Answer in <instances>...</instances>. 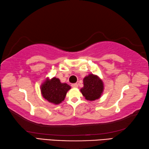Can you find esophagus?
Wrapping results in <instances>:
<instances>
[{
    "label": "esophagus",
    "mask_w": 149,
    "mask_h": 149,
    "mask_svg": "<svg viewBox=\"0 0 149 149\" xmlns=\"http://www.w3.org/2000/svg\"><path fill=\"white\" fill-rule=\"evenodd\" d=\"M72 87L74 88H77V87H78V84H72Z\"/></svg>",
    "instance_id": "esophagus-1"
}]
</instances>
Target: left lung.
<instances>
[{
    "label": "left lung",
    "instance_id": "left-lung-1",
    "mask_svg": "<svg viewBox=\"0 0 149 149\" xmlns=\"http://www.w3.org/2000/svg\"><path fill=\"white\" fill-rule=\"evenodd\" d=\"M104 85L102 81L93 74H89L84 79V87L80 89L82 95L87 100H95L101 96Z\"/></svg>",
    "mask_w": 149,
    "mask_h": 149
}]
</instances>
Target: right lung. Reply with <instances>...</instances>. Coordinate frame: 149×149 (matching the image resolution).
Instances as JSON below:
<instances>
[{"mask_svg": "<svg viewBox=\"0 0 149 149\" xmlns=\"http://www.w3.org/2000/svg\"><path fill=\"white\" fill-rule=\"evenodd\" d=\"M41 88L42 95L45 99L52 104H58L64 100L71 87L67 84H62L58 78L53 77L50 80H45Z\"/></svg>", "mask_w": 149, "mask_h": 149, "instance_id": "right-lung-1", "label": "right lung"}]
</instances>
